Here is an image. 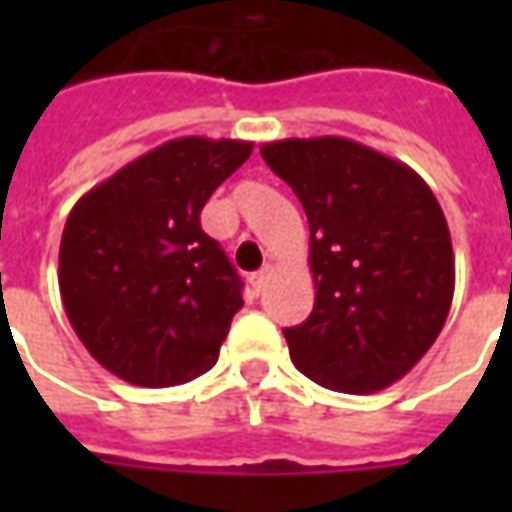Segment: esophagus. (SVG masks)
I'll list each match as a JSON object with an SVG mask.
<instances>
[{
	"instance_id": "34e87169",
	"label": "esophagus",
	"mask_w": 512,
	"mask_h": 512,
	"mask_svg": "<svg viewBox=\"0 0 512 512\" xmlns=\"http://www.w3.org/2000/svg\"><path fill=\"white\" fill-rule=\"evenodd\" d=\"M271 274H274V266H263L260 271H257L255 277H252V285H255L257 293L266 288V282H268V277H271Z\"/></svg>"
}]
</instances>
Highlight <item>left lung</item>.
Listing matches in <instances>:
<instances>
[{
    "instance_id": "left-lung-1",
    "label": "left lung",
    "mask_w": 512,
    "mask_h": 512,
    "mask_svg": "<svg viewBox=\"0 0 512 512\" xmlns=\"http://www.w3.org/2000/svg\"><path fill=\"white\" fill-rule=\"evenodd\" d=\"M260 156L310 222L315 307L285 329L290 359L345 395L392 386L450 312L455 255L439 200L403 161L345 136L279 139Z\"/></svg>"
}]
</instances>
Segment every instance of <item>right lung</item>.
Here are the masks:
<instances>
[{"instance_id":"add662e5","label":"right lung","mask_w":512,"mask_h":512,"mask_svg":"<svg viewBox=\"0 0 512 512\" xmlns=\"http://www.w3.org/2000/svg\"><path fill=\"white\" fill-rule=\"evenodd\" d=\"M249 156L241 139H169L73 205L57 271L62 307L117 378L158 389L216 365L244 299L200 211Z\"/></svg>"}]
</instances>
